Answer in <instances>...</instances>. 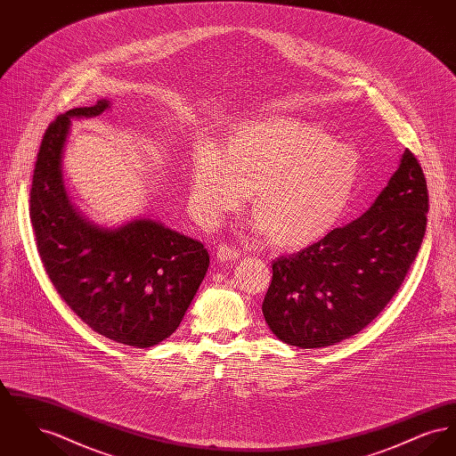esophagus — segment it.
Instances as JSON below:
<instances>
[{"label": "esophagus", "instance_id": "1", "mask_svg": "<svg viewBox=\"0 0 456 456\" xmlns=\"http://www.w3.org/2000/svg\"><path fill=\"white\" fill-rule=\"evenodd\" d=\"M217 258L220 261L238 260L240 258V251L225 242H220L217 246Z\"/></svg>", "mask_w": 456, "mask_h": 456}]
</instances>
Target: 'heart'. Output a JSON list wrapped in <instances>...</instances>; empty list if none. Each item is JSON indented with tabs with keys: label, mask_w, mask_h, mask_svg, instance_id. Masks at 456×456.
Instances as JSON below:
<instances>
[{
	"label": "heart",
	"mask_w": 456,
	"mask_h": 456,
	"mask_svg": "<svg viewBox=\"0 0 456 456\" xmlns=\"http://www.w3.org/2000/svg\"><path fill=\"white\" fill-rule=\"evenodd\" d=\"M361 171L357 152L313 123L268 118L246 123L220 147H198L191 198L212 222L239 210L253 190L256 229L292 251L326 236L347 210Z\"/></svg>",
	"instance_id": "b5f03b06"
}]
</instances>
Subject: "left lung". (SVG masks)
<instances>
[{
  "mask_svg": "<svg viewBox=\"0 0 456 456\" xmlns=\"http://www.w3.org/2000/svg\"><path fill=\"white\" fill-rule=\"evenodd\" d=\"M428 210L422 167L405 151L368 212L272 263L261 305L270 330L289 346L322 348L366 328L405 281L426 234Z\"/></svg>",
  "mask_w": 456,
  "mask_h": 456,
  "instance_id": "left-lung-1",
  "label": "left lung"
}]
</instances>
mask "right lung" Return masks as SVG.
<instances>
[{
  "instance_id": "1",
  "label": "right lung",
  "mask_w": 456,
  "mask_h": 456,
  "mask_svg": "<svg viewBox=\"0 0 456 456\" xmlns=\"http://www.w3.org/2000/svg\"><path fill=\"white\" fill-rule=\"evenodd\" d=\"M69 109L44 133L30 190V222L49 281L94 331L136 348L171 337L208 270L203 244L151 218L118 229L88 222L69 201L63 151L73 118L109 109Z\"/></svg>"
}]
</instances>
